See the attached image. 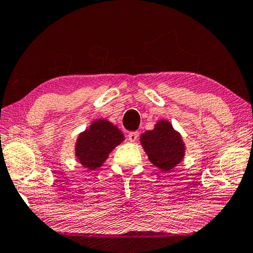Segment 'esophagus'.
Listing matches in <instances>:
<instances>
[{"label":"esophagus","mask_w":253,"mask_h":253,"mask_svg":"<svg viewBox=\"0 0 253 253\" xmlns=\"http://www.w3.org/2000/svg\"><path fill=\"white\" fill-rule=\"evenodd\" d=\"M127 138L129 139L130 142H136L138 138V133L137 131H134V133H129L127 135Z\"/></svg>","instance_id":"1"}]
</instances>
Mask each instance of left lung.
<instances>
[{"mask_svg": "<svg viewBox=\"0 0 253 253\" xmlns=\"http://www.w3.org/2000/svg\"><path fill=\"white\" fill-rule=\"evenodd\" d=\"M141 142L150 161L166 172L173 169L183 159L184 144L181 136L167 120H161L153 130L142 134Z\"/></svg>", "mask_w": 253, "mask_h": 253, "instance_id": "obj_1", "label": "left lung"}]
</instances>
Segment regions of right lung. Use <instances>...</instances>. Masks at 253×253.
Returning <instances> with one entry per match:
<instances>
[{
  "label": "right lung",
  "mask_w": 253,
  "mask_h": 253,
  "mask_svg": "<svg viewBox=\"0 0 253 253\" xmlns=\"http://www.w3.org/2000/svg\"><path fill=\"white\" fill-rule=\"evenodd\" d=\"M124 141V135L108 120H97L79 136L76 158L83 167L94 170L101 167L110 152Z\"/></svg>",
  "instance_id": "add662e5"
}]
</instances>
